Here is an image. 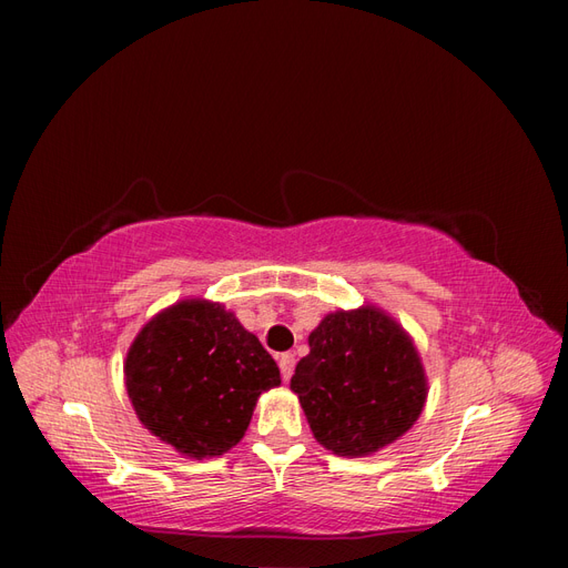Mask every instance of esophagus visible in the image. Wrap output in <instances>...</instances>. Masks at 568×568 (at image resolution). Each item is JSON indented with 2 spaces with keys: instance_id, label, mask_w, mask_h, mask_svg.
I'll list each match as a JSON object with an SVG mask.
<instances>
[{
  "instance_id": "esophagus-1",
  "label": "esophagus",
  "mask_w": 568,
  "mask_h": 568,
  "mask_svg": "<svg viewBox=\"0 0 568 568\" xmlns=\"http://www.w3.org/2000/svg\"><path fill=\"white\" fill-rule=\"evenodd\" d=\"M294 367H296V357L291 353H282L280 355V369H282V379L288 382L291 374H294Z\"/></svg>"
}]
</instances>
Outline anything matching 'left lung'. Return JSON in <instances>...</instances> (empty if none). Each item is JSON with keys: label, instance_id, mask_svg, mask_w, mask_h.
Returning <instances> with one entry per match:
<instances>
[{"label": "left lung", "instance_id": "left-lung-1", "mask_svg": "<svg viewBox=\"0 0 568 568\" xmlns=\"http://www.w3.org/2000/svg\"><path fill=\"white\" fill-rule=\"evenodd\" d=\"M291 376L313 436L338 457H367L403 438L428 395L422 355L376 303L334 311L307 336Z\"/></svg>", "mask_w": 568, "mask_h": 568}]
</instances>
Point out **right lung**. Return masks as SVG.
Here are the masks:
<instances>
[{
	"instance_id": "obj_1",
	"label": "right lung",
	"mask_w": 568,
	"mask_h": 568,
	"mask_svg": "<svg viewBox=\"0 0 568 568\" xmlns=\"http://www.w3.org/2000/svg\"><path fill=\"white\" fill-rule=\"evenodd\" d=\"M123 372L136 419L192 459L232 450L257 398L282 384L257 336L225 305L199 296L153 315L130 343Z\"/></svg>"
}]
</instances>
